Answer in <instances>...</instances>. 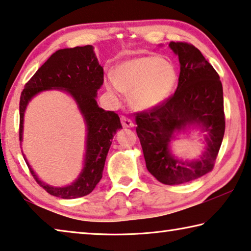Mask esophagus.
Returning a JSON list of instances; mask_svg holds the SVG:
<instances>
[{"label":"esophagus","instance_id":"34e87169","mask_svg":"<svg viewBox=\"0 0 251 251\" xmlns=\"http://www.w3.org/2000/svg\"><path fill=\"white\" fill-rule=\"evenodd\" d=\"M121 123H122V126H125V128H132V126H134V123L132 122V120H131V119H129V118H126V117L121 118Z\"/></svg>","mask_w":251,"mask_h":251}]
</instances>
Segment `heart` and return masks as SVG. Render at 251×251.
<instances>
[{"mask_svg": "<svg viewBox=\"0 0 251 251\" xmlns=\"http://www.w3.org/2000/svg\"><path fill=\"white\" fill-rule=\"evenodd\" d=\"M176 83V70L171 61L159 55L126 60L113 69V77H104V87L112 96L129 93L135 110H150L171 96Z\"/></svg>", "mask_w": 251, "mask_h": 251, "instance_id": "1", "label": "heart"}]
</instances>
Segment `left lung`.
I'll return each instance as SVG.
<instances>
[{
	"label": "left lung",
	"mask_w": 251,
	"mask_h": 251,
	"mask_svg": "<svg viewBox=\"0 0 251 251\" xmlns=\"http://www.w3.org/2000/svg\"><path fill=\"white\" fill-rule=\"evenodd\" d=\"M169 47L180 62L176 92L159 106L134 114L148 171L171 186L192 181L213 169L226 121L223 84L216 70L192 44L170 42ZM191 125L207 132L206 151L199 159L180 162L171 154L169 143L176 132Z\"/></svg>",
	"instance_id": "left-lung-1"
}]
</instances>
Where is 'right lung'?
<instances>
[{"mask_svg":"<svg viewBox=\"0 0 251 251\" xmlns=\"http://www.w3.org/2000/svg\"><path fill=\"white\" fill-rule=\"evenodd\" d=\"M102 84L103 68L99 64L92 45H85L53 53L24 85L20 98V141L26 105L33 97L45 90L59 89L71 94L87 125L84 167L75 181L69 186L52 187L42 182L23 155L35 181L52 196L62 199L87 196L102 178L113 135L122 128L120 118L114 111H105L97 103V93Z\"/></svg>","mask_w":251,"mask_h":251,"instance_id":"obj_1","label":"right lung"}]
</instances>
